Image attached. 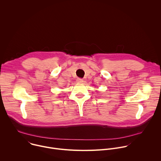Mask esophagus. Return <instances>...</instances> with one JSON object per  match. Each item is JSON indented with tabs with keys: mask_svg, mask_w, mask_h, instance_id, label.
I'll return each instance as SVG.
<instances>
[{
	"mask_svg": "<svg viewBox=\"0 0 161 161\" xmlns=\"http://www.w3.org/2000/svg\"><path fill=\"white\" fill-rule=\"evenodd\" d=\"M76 82H77L78 83H81L83 82V80L81 78H78V79L76 80Z\"/></svg>",
	"mask_w": 161,
	"mask_h": 161,
	"instance_id": "1",
	"label": "esophagus"
}]
</instances>
